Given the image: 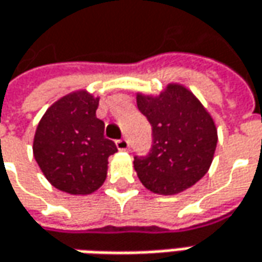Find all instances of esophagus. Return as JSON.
I'll return each mask as SVG.
<instances>
[{
  "label": "esophagus",
  "mask_w": 262,
  "mask_h": 262,
  "mask_svg": "<svg viewBox=\"0 0 262 262\" xmlns=\"http://www.w3.org/2000/svg\"><path fill=\"white\" fill-rule=\"evenodd\" d=\"M116 148L118 150H121V151H124V150H128V147H129V143L126 141V140H116Z\"/></svg>",
  "instance_id": "esophagus-1"
}]
</instances>
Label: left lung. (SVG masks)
Wrapping results in <instances>:
<instances>
[{"mask_svg": "<svg viewBox=\"0 0 262 262\" xmlns=\"http://www.w3.org/2000/svg\"><path fill=\"white\" fill-rule=\"evenodd\" d=\"M137 106L151 125L153 146L134 157L141 184L155 194L175 195L206 175L217 147L216 122L188 87L169 83L159 95L137 92Z\"/></svg>", "mask_w": 262, "mask_h": 262, "instance_id": "obj_1", "label": "left lung"}]
</instances>
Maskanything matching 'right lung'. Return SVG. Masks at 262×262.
I'll return each mask as SVG.
<instances>
[{"mask_svg": "<svg viewBox=\"0 0 262 262\" xmlns=\"http://www.w3.org/2000/svg\"><path fill=\"white\" fill-rule=\"evenodd\" d=\"M97 106L99 96L76 90L49 106L36 126L37 165L51 185L71 195H89L103 185L107 159L118 151L115 143L103 136Z\"/></svg>", "mask_w": 262, "mask_h": 262, "instance_id": "1", "label": "right lung"}]
</instances>
